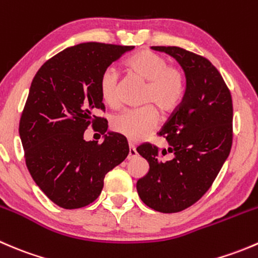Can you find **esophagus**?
Masks as SVG:
<instances>
[{"instance_id": "esophagus-1", "label": "esophagus", "mask_w": 258, "mask_h": 258, "mask_svg": "<svg viewBox=\"0 0 258 258\" xmlns=\"http://www.w3.org/2000/svg\"><path fill=\"white\" fill-rule=\"evenodd\" d=\"M137 156V151H136V146L130 144V150H128V156H127V158L128 160H132V158H135Z\"/></svg>"}]
</instances>
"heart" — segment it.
<instances>
[{"label":"heart","instance_id":"heart-1","mask_svg":"<svg viewBox=\"0 0 258 258\" xmlns=\"http://www.w3.org/2000/svg\"><path fill=\"white\" fill-rule=\"evenodd\" d=\"M126 66L131 74L146 81L141 93L142 103H152L162 112H171L179 105L184 93V76L177 67L168 66L165 57L144 49L130 57ZM118 71L112 66L107 67L101 75V97L110 106L118 103ZM157 119L156 108L145 105L114 114L111 127L117 134L137 141L155 128Z\"/></svg>","mask_w":258,"mask_h":258}]
</instances>
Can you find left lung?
<instances>
[{
  "label": "left lung",
  "instance_id": "obj_1",
  "mask_svg": "<svg viewBox=\"0 0 258 258\" xmlns=\"http://www.w3.org/2000/svg\"><path fill=\"white\" fill-rule=\"evenodd\" d=\"M178 62L184 72L186 88L176 111L160 131L171 153L161 158L157 147L145 144L137 152L150 168L136 183L145 205L162 213L192 206L210 188L232 146V98L225 81L205 57L181 47L153 46Z\"/></svg>",
  "mask_w": 258,
  "mask_h": 258
}]
</instances>
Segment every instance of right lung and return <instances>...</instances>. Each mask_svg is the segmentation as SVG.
Segmentation results:
<instances>
[{
	"label": "right lung",
	"instance_id": "obj_1",
	"mask_svg": "<svg viewBox=\"0 0 258 258\" xmlns=\"http://www.w3.org/2000/svg\"><path fill=\"white\" fill-rule=\"evenodd\" d=\"M134 48L80 43L49 58L33 77L18 131L33 181L62 209L92 204L102 191L106 173L128 155L122 135L108 131L101 145L86 142L83 135L91 123L107 131V121L95 116L105 108L101 75Z\"/></svg>",
	"mask_w": 258,
	"mask_h": 258
}]
</instances>
